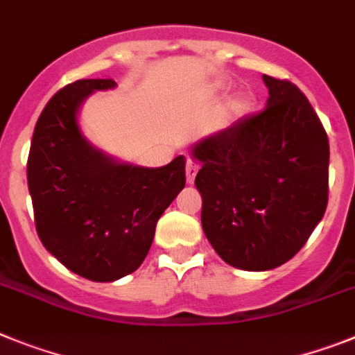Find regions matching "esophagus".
Instances as JSON below:
<instances>
[{
    "mask_svg": "<svg viewBox=\"0 0 355 355\" xmlns=\"http://www.w3.org/2000/svg\"><path fill=\"white\" fill-rule=\"evenodd\" d=\"M198 162H195V160H187V164H186V178H187V184H193L195 182V177L196 173H198Z\"/></svg>",
    "mask_w": 355,
    "mask_h": 355,
    "instance_id": "34e87169",
    "label": "esophagus"
}]
</instances>
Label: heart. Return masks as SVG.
Segmentation results:
<instances>
[{"label":"heart","mask_w":355,"mask_h":355,"mask_svg":"<svg viewBox=\"0 0 355 355\" xmlns=\"http://www.w3.org/2000/svg\"><path fill=\"white\" fill-rule=\"evenodd\" d=\"M248 107H250V98H239V100H237V109L246 110Z\"/></svg>","instance_id":"heart-1"}]
</instances>
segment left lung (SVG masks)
<instances>
[{"label": "left lung", "mask_w": 355, "mask_h": 355, "mask_svg": "<svg viewBox=\"0 0 355 355\" xmlns=\"http://www.w3.org/2000/svg\"><path fill=\"white\" fill-rule=\"evenodd\" d=\"M266 109L193 146L202 227L225 263L266 271L309 239L329 200V139L306 94L263 76Z\"/></svg>", "instance_id": "obj_1"}]
</instances>
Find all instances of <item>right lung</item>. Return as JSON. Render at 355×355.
<instances>
[{
    "label": "right lung",
    "mask_w": 355,
    "mask_h": 355,
    "mask_svg": "<svg viewBox=\"0 0 355 355\" xmlns=\"http://www.w3.org/2000/svg\"><path fill=\"white\" fill-rule=\"evenodd\" d=\"M116 85L91 78L60 89L37 119L26 164L42 245L94 282H112L143 264L157 221L186 186L184 155L162 168H141L105 155L82 135L85 98Z\"/></svg>",
    "instance_id": "add662e5"
}]
</instances>
